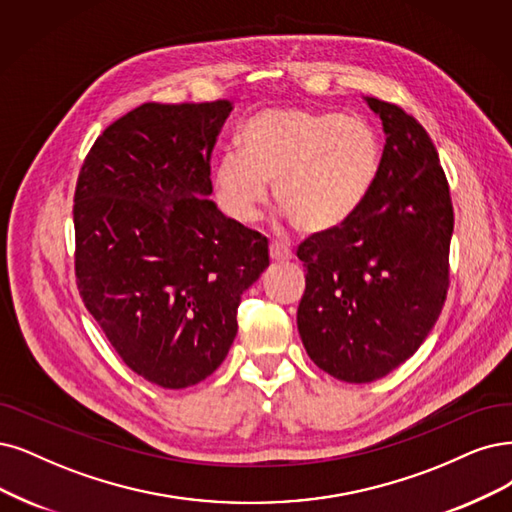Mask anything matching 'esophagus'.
Returning <instances> with one entry per match:
<instances>
[{
  "label": "esophagus",
  "mask_w": 512,
  "mask_h": 512,
  "mask_svg": "<svg viewBox=\"0 0 512 512\" xmlns=\"http://www.w3.org/2000/svg\"><path fill=\"white\" fill-rule=\"evenodd\" d=\"M270 257L272 261H291L293 251L287 242H272L270 244Z\"/></svg>",
  "instance_id": "34e87169"
}]
</instances>
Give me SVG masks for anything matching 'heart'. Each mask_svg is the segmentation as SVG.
Segmentation results:
<instances>
[{"label":"heart","instance_id":"obj_1","mask_svg":"<svg viewBox=\"0 0 512 512\" xmlns=\"http://www.w3.org/2000/svg\"><path fill=\"white\" fill-rule=\"evenodd\" d=\"M238 147L223 151L213 173L221 211L251 223L274 183L276 204L306 234L346 225L365 204L382 160L367 120L301 107L257 113L242 126Z\"/></svg>","mask_w":512,"mask_h":512}]
</instances>
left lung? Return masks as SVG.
<instances>
[{
  "mask_svg": "<svg viewBox=\"0 0 512 512\" xmlns=\"http://www.w3.org/2000/svg\"><path fill=\"white\" fill-rule=\"evenodd\" d=\"M386 135L380 173L342 227L299 246L306 291L297 329L316 367L369 384L418 352L449 285L453 206L424 126L392 103L365 97Z\"/></svg>",
  "mask_w": 512,
  "mask_h": 512,
  "instance_id": "left-lung-1",
  "label": "left lung"
}]
</instances>
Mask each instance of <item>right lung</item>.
Masks as SVG:
<instances>
[{
  "instance_id": "right-lung-1",
  "label": "right lung",
  "mask_w": 512,
  "mask_h": 512,
  "mask_svg": "<svg viewBox=\"0 0 512 512\" xmlns=\"http://www.w3.org/2000/svg\"><path fill=\"white\" fill-rule=\"evenodd\" d=\"M230 111V101L132 109L94 141L75 187L84 306L122 361L168 390L223 363L240 295L270 266L268 240L208 200Z\"/></svg>"
}]
</instances>
